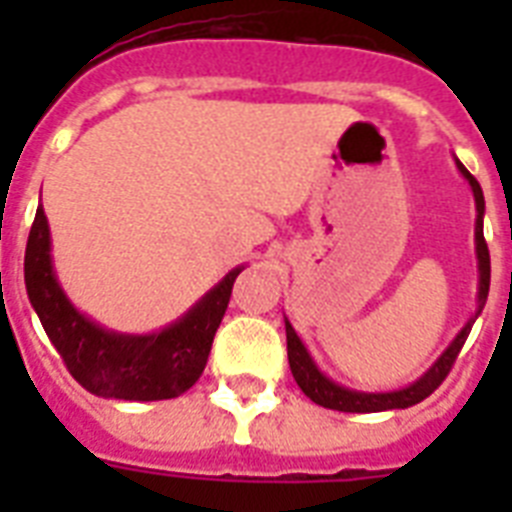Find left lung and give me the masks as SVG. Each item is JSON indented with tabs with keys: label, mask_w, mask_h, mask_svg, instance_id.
Segmentation results:
<instances>
[{
	"label": "left lung",
	"mask_w": 512,
	"mask_h": 512,
	"mask_svg": "<svg viewBox=\"0 0 512 512\" xmlns=\"http://www.w3.org/2000/svg\"><path fill=\"white\" fill-rule=\"evenodd\" d=\"M460 172L465 175V180L473 188V196H476V257H478V311L476 316L462 327V332L452 340V345L438 356V361L430 366L428 372L422 374L420 380L406 385L401 390H390V393H361V390L342 388L337 382H332L327 374L321 372L319 366L313 364L311 353L303 345V340L297 337V332L292 329V324L287 321V356H289V369H292V377L300 385L305 396L311 398L313 404L324 406V409H337V412H353V414H366V412H385V409H406V406H414L425 401V398L433 393V390L446 380V374L452 372L454 361L460 356L462 345L468 340L470 329H473V321L478 319V313L484 311L486 297H489V281H492V260H489V247H486L484 239V191L473 175H470L460 162H457Z\"/></svg>",
	"instance_id": "left-lung-1"
}]
</instances>
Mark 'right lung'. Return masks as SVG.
<instances>
[{
	"label": "right lung",
	"instance_id": "1",
	"mask_svg": "<svg viewBox=\"0 0 512 512\" xmlns=\"http://www.w3.org/2000/svg\"><path fill=\"white\" fill-rule=\"evenodd\" d=\"M26 292L44 332L82 388L122 401L177 398L199 380L241 268H233L183 319L154 335H119L79 313L60 289L50 255V225L36 209L26 244Z\"/></svg>",
	"mask_w": 512,
	"mask_h": 512
}]
</instances>
